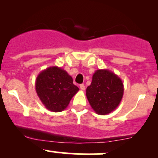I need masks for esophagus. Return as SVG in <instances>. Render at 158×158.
<instances>
[{"label": "esophagus", "mask_w": 158, "mask_h": 158, "mask_svg": "<svg viewBox=\"0 0 158 158\" xmlns=\"http://www.w3.org/2000/svg\"><path fill=\"white\" fill-rule=\"evenodd\" d=\"M79 88H80V89L81 90H85V86L83 84H81L80 85H79Z\"/></svg>", "instance_id": "esophagus-1"}]
</instances>
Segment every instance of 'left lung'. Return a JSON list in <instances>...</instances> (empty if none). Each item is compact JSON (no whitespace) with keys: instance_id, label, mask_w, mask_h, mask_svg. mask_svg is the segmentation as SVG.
<instances>
[{"instance_id":"8db88e82","label":"left lung","mask_w":158,"mask_h":158,"mask_svg":"<svg viewBox=\"0 0 158 158\" xmlns=\"http://www.w3.org/2000/svg\"><path fill=\"white\" fill-rule=\"evenodd\" d=\"M123 92L120 78L110 70L102 69L94 73L91 84L86 89V97L96 113L106 115L118 107Z\"/></svg>"}]
</instances>
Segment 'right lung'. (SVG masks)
I'll use <instances>...</instances> for the list:
<instances>
[{
  "instance_id": "add662e5",
  "label": "right lung",
  "mask_w": 158,
  "mask_h": 158,
  "mask_svg": "<svg viewBox=\"0 0 158 158\" xmlns=\"http://www.w3.org/2000/svg\"><path fill=\"white\" fill-rule=\"evenodd\" d=\"M73 78L57 66L50 67L40 72L35 79V90L47 109L61 112L79 91Z\"/></svg>"
}]
</instances>
